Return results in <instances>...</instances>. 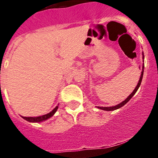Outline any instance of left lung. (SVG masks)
Here are the masks:
<instances>
[{"mask_svg": "<svg viewBox=\"0 0 158 158\" xmlns=\"http://www.w3.org/2000/svg\"><path fill=\"white\" fill-rule=\"evenodd\" d=\"M143 58H144V55H143ZM143 72H144V65L142 66V74H141V77H140V79H139V83H138V85H137L136 88L135 89V90H134L132 93H131V94L129 96H128L127 98L126 99V100H124V101H123L122 103H120V104H117V105L115 106H112V107H98V108H100V109L101 110H104V111H114V110H116L118 109V108H120V107H122L123 106L125 105V104L127 103L128 101H129L130 100H131V98H132V96H134V95L136 93L137 90L139 89V86H140L141 85V82H142V77H143Z\"/></svg>", "mask_w": 158, "mask_h": 158, "instance_id": "8db88e82", "label": "left lung"}]
</instances>
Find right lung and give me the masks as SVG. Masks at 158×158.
I'll return each instance as SVG.
<instances>
[{
    "label": "right lung",
    "instance_id": "1",
    "mask_svg": "<svg viewBox=\"0 0 158 158\" xmlns=\"http://www.w3.org/2000/svg\"><path fill=\"white\" fill-rule=\"evenodd\" d=\"M58 106H57L55 108H54L53 111H51V112L47 114V115H42V116H38V117H23L22 118H24L25 120L28 121V122L31 123H39V122H42V121H44V120H47V118H51V116L54 115V114L56 112L57 109H58Z\"/></svg>",
    "mask_w": 158,
    "mask_h": 158
}]
</instances>
